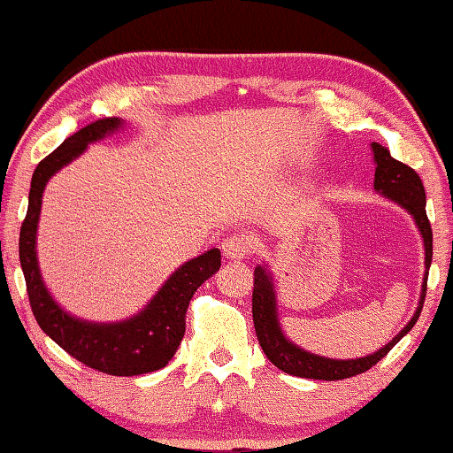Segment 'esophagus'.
I'll list each match as a JSON object with an SVG mask.
<instances>
[{
    "label": "esophagus",
    "instance_id": "1",
    "mask_svg": "<svg viewBox=\"0 0 453 453\" xmlns=\"http://www.w3.org/2000/svg\"><path fill=\"white\" fill-rule=\"evenodd\" d=\"M255 244L249 239L247 234H231L222 241V257L228 260H241L247 255H250V250Z\"/></svg>",
    "mask_w": 453,
    "mask_h": 453
}]
</instances>
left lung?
<instances>
[{
  "mask_svg": "<svg viewBox=\"0 0 453 453\" xmlns=\"http://www.w3.org/2000/svg\"><path fill=\"white\" fill-rule=\"evenodd\" d=\"M372 150H374L376 158V174H374V188L380 193L392 198L394 203L402 204L411 217H414L416 225L422 233L424 247H426V276L422 284V298H419V306L406 328H403L392 342H388L382 350L376 354H370L366 358L356 360H330L324 356H316L311 352H304L287 340L282 334L279 314H276V296H274V284L271 274L266 273L265 266L255 268V288H252V320H255V330L258 344L276 368L292 376L300 378H312V380H344L352 378L356 374L370 370L372 366L384 358V356L392 350V348L400 342V340L414 328V324L422 312L424 300H426V288H427V274H430L432 265V226L426 214V190L424 182L418 177V173L411 166L403 165L402 161H395L390 155V150L380 145V142H372Z\"/></svg>",
  "mask_w": 453,
  "mask_h": 453,
  "instance_id": "obj_1",
  "label": "left lung"
}]
</instances>
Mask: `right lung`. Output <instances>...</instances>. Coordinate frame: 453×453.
Instances as JSON below:
<instances>
[{
  "label": "right lung",
  "instance_id": "add662e5",
  "mask_svg": "<svg viewBox=\"0 0 453 453\" xmlns=\"http://www.w3.org/2000/svg\"><path fill=\"white\" fill-rule=\"evenodd\" d=\"M121 127L117 117H105L85 125L35 166L31 177L27 214L19 231V263L31 311L35 320L53 342L103 374L139 376L165 368L185 336V319L190 298L201 284L220 268V250L211 249L182 265L165 287L157 292L147 308L129 320L117 324L83 322L69 316L55 304L43 287L35 257V233L45 182L61 166L73 161L93 141H99Z\"/></svg>",
  "mask_w": 453,
  "mask_h": 453
}]
</instances>
